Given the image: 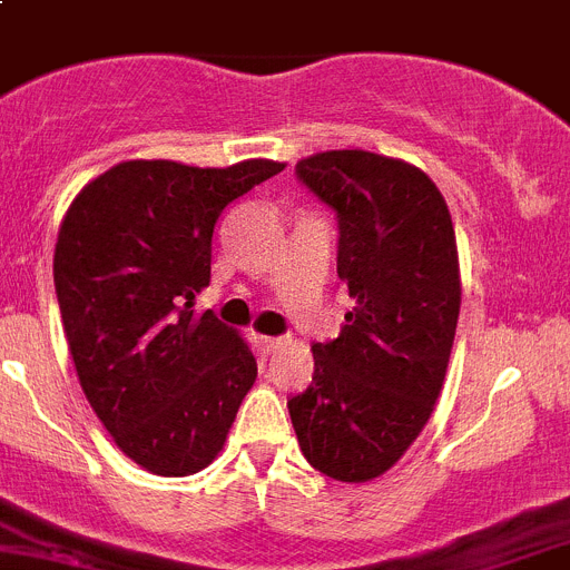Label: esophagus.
I'll list each match as a JSON object with an SVG mask.
<instances>
[{
	"instance_id": "obj_1",
	"label": "esophagus",
	"mask_w": 570,
	"mask_h": 570,
	"mask_svg": "<svg viewBox=\"0 0 570 570\" xmlns=\"http://www.w3.org/2000/svg\"><path fill=\"white\" fill-rule=\"evenodd\" d=\"M257 342H259V347L265 350V353H271V350H276V347H279V344L285 342V338H279V336H259Z\"/></svg>"
}]
</instances>
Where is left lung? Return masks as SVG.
Wrapping results in <instances>:
<instances>
[{"label":"left lung","instance_id":"left-lung-1","mask_svg":"<svg viewBox=\"0 0 570 570\" xmlns=\"http://www.w3.org/2000/svg\"><path fill=\"white\" fill-rule=\"evenodd\" d=\"M296 177L338 220L342 333L313 344V381L288 401L302 455L344 483L387 472L430 421L461 313L455 228L435 183L404 160L333 149Z\"/></svg>","mask_w":570,"mask_h":570}]
</instances>
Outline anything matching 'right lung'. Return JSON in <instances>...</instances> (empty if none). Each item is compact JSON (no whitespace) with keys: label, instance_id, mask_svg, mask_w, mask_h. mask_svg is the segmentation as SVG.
Wrapping results in <instances>:
<instances>
[{"label":"right lung","instance_id":"right-lung-1","mask_svg":"<svg viewBox=\"0 0 570 570\" xmlns=\"http://www.w3.org/2000/svg\"><path fill=\"white\" fill-rule=\"evenodd\" d=\"M285 164L127 160L87 183L59 228L53 282L81 390L124 455L183 478L226 443L257 358L195 296L223 208Z\"/></svg>","mask_w":570,"mask_h":570}]
</instances>
